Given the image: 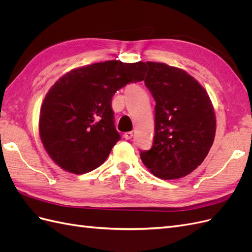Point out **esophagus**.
<instances>
[{"label": "esophagus", "instance_id": "34e87169", "mask_svg": "<svg viewBox=\"0 0 252 252\" xmlns=\"http://www.w3.org/2000/svg\"><path fill=\"white\" fill-rule=\"evenodd\" d=\"M132 136H133V133H132L131 131H128V132H125V133H124V138H125L126 140H131Z\"/></svg>", "mask_w": 252, "mask_h": 252}]
</instances>
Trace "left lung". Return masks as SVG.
<instances>
[{"mask_svg": "<svg viewBox=\"0 0 252 252\" xmlns=\"http://www.w3.org/2000/svg\"><path fill=\"white\" fill-rule=\"evenodd\" d=\"M145 85L156 101L155 139L141 152L149 171L162 180L185 177L200 166L215 141L216 113L207 91L178 67L147 62Z\"/></svg>", "mask_w": 252, "mask_h": 252, "instance_id": "1", "label": "left lung"}]
</instances>
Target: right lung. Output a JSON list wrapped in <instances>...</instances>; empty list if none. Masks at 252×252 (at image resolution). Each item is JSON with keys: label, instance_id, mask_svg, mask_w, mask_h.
<instances>
[{"label": "right lung", "instance_id": "add662e5", "mask_svg": "<svg viewBox=\"0 0 252 252\" xmlns=\"http://www.w3.org/2000/svg\"><path fill=\"white\" fill-rule=\"evenodd\" d=\"M144 62L106 61L75 68L61 77L45 95L39 132L48 156L74 174L93 171L121 139L114 127L111 100L128 83L141 82Z\"/></svg>", "mask_w": 252, "mask_h": 252}]
</instances>
